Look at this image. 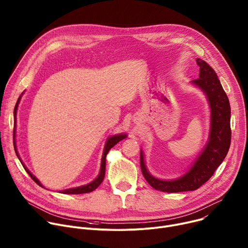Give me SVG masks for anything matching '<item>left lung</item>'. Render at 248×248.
Masks as SVG:
<instances>
[{
  "instance_id": "obj_1",
  "label": "left lung",
  "mask_w": 248,
  "mask_h": 248,
  "mask_svg": "<svg viewBox=\"0 0 248 248\" xmlns=\"http://www.w3.org/2000/svg\"><path fill=\"white\" fill-rule=\"evenodd\" d=\"M196 62L200 67L199 78L192 80V82L204 91L210 102L212 112L210 139L190 170L182 177L170 181L159 180L152 176L146 169L143 153H141L142 173L148 183L158 191L174 193L198 189L212 177L225 159L231 146V106L228 95L212 67L199 58Z\"/></svg>"
}]
</instances>
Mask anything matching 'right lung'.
Returning a JSON list of instances; mask_svg holds the SVG:
<instances>
[{
    "label": "right lung",
    "mask_w": 248,
    "mask_h": 248,
    "mask_svg": "<svg viewBox=\"0 0 248 248\" xmlns=\"http://www.w3.org/2000/svg\"><path fill=\"white\" fill-rule=\"evenodd\" d=\"M19 99H20V96L18 97L17 102H16V107H15V115H16V113L17 104H18ZM15 117H16V116H15ZM126 137H127L126 135H116V136H112L111 138L108 139V141H107V143H106V145H105V148H104V152H103L102 158H101L100 172H99V175L97 176V178H96L95 180H93L92 183H90V184H88V185H84V186L77 187V188H71V189L64 190V191H62V193H64V194H82V193H89V192H92V191H93L94 189H96V188L100 185V183L102 182V180H103V178H104V175H105V163H106V155H107V153L109 152L110 149L113 148L118 142H120L121 140H123L124 138H126ZM15 150H16V154L17 157L19 158L18 154H17V152H16V149H15ZM19 159H20V158H19ZM23 168H24V170L27 171V173L30 174V176L33 179L34 182H36L39 186L43 187V186L41 185V183L38 181V179H37L35 176H33L29 170H27V169H26L24 166H23Z\"/></svg>",
    "instance_id": "add662e5"
}]
</instances>
